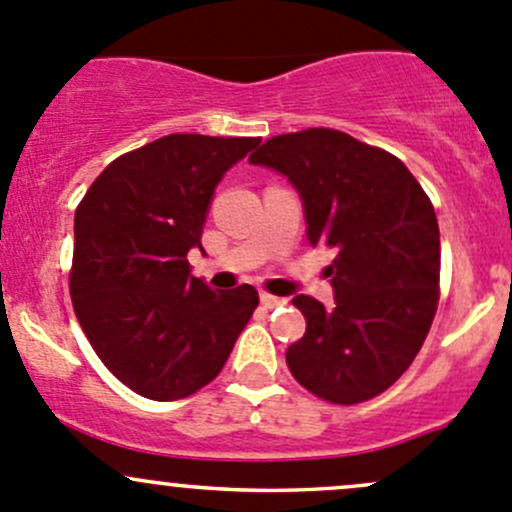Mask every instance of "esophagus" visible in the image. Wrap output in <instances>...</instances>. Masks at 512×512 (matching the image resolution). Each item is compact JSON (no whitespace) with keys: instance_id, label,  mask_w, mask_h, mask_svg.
Instances as JSON below:
<instances>
[{"instance_id":"1","label":"esophagus","mask_w":512,"mask_h":512,"mask_svg":"<svg viewBox=\"0 0 512 512\" xmlns=\"http://www.w3.org/2000/svg\"><path fill=\"white\" fill-rule=\"evenodd\" d=\"M283 303H286V298L271 296V293H261V306L263 308H276V306H283Z\"/></svg>"}]
</instances>
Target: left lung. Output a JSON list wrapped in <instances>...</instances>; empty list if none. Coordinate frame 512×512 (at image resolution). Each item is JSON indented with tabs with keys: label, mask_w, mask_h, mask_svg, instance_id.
<instances>
[{
	"label": "left lung",
	"mask_w": 512,
	"mask_h": 512,
	"mask_svg": "<svg viewBox=\"0 0 512 512\" xmlns=\"http://www.w3.org/2000/svg\"><path fill=\"white\" fill-rule=\"evenodd\" d=\"M249 161L288 176L308 241L336 249L326 268L333 308L293 298L306 333L288 346V371L336 406L381 396L418 356L438 308L440 231L428 194L398 156L338 129L271 136Z\"/></svg>",
	"instance_id": "obj_1"
}]
</instances>
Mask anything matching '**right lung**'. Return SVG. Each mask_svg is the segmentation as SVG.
<instances>
[{
    "instance_id": "right-lung-1",
    "label": "right lung",
    "mask_w": 512,
    "mask_h": 512,
    "mask_svg": "<svg viewBox=\"0 0 512 512\" xmlns=\"http://www.w3.org/2000/svg\"><path fill=\"white\" fill-rule=\"evenodd\" d=\"M258 136L169 134L111 161L74 214V313L124 386L151 401L194 396L224 368L258 306L249 283L211 291L189 254L221 176Z\"/></svg>"
}]
</instances>
